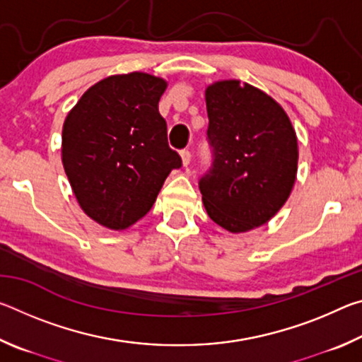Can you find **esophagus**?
<instances>
[{
    "label": "esophagus",
    "mask_w": 362,
    "mask_h": 362,
    "mask_svg": "<svg viewBox=\"0 0 362 362\" xmlns=\"http://www.w3.org/2000/svg\"><path fill=\"white\" fill-rule=\"evenodd\" d=\"M180 158H182V166L187 168L188 164H189V161H192V153H189L188 150H183L180 153Z\"/></svg>",
    "instance_id": "34e87169"
}]
</instances>
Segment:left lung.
Returning <instances> with one entry per match:
<instances>
[{
    "mask_svg": "<svg viewBox=\"0 0 362 362\" xmlns=\"http://www.w3.org/2000/svg\"><path fill=\"white\" fill-rule=\"evenodd\" d=\"M214 148L211 173L199 180L203 204L230 233L268 223L296 185L298 140L284 108L252 84L222 79L204 90Z\"/></svg>",
    "mask_w": 362,
    "mask_h": 362,
    "instance_id": "obj_1",
    "label": "left lung"
}]
</instances>
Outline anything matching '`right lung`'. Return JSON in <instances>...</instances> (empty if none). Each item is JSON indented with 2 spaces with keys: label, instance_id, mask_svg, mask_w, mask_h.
Returning a JSON list of instances; mask_svg holds the SVG:
<instances>
[{
  "label": "right lung",
  "instance_id": "1",
  "mask_svg": "<svg viewBox=\"0 0 362 362\" xmlns=\"http://www.w3.org/2000/svg\"><path fill=\"white\" fill-rule=\"evenodd\" d=\"M168 81L150 73L112 75L86 90L62 127V164L81 211L108 230H126L155 204L170 170L158 102Z\"/></svg>",
  "mask_w": 362,
  "mask_h": 362
}]
</instances>
